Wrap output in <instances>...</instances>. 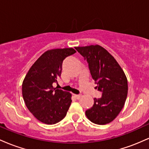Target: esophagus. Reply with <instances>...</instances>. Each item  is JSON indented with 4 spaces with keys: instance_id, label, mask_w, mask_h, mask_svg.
Returning a JSON list of instances; mask_svg holds the SVG:
<instances>
[{
    "instance_id": "1",
    "label": "esophagus",
    "mask_w": 149,
    "mask_h": 149,
    "mask_svg": "<svg viewBox=\"0 0 149 149\" xmlns=\"http://www.w3.org/2000/svg\"><path fill=\"white\" fill-rule=\"evenodd\" d=\"M74 95L75 98H76V100H79L80 97H81V95Z\"/></svg>"
}]
</instances>
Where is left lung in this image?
<instances>
[{
	"label": "left lung",
	"mask_w": 149,
	"mask_h": 149,
	"mask_svg": "<svg viewBox=\"0 0 149 149\" xmlns=\"http://www.w3.org/2000/svg\"><path fill=\"white\" fill-rule=\"evenodd\" d=\"M75 48L87 59L97 90L102 92L101 98H94L93 106L85 111V115L93 123H109L117 117L125 103L127 77L115 58L102 46L91 45Z\"/></svg>",
	"instance_id": "1"
}]
</instances>
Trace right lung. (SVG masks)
<instances>
[{"mask_svg":"<svg viewBox=\"0 0 149 149\" xmlns=\"http://www.w3.org/2000/svg\"><path fill=\"white\" fill-rule=\"evenodd\" d=\"M76 52L72 47L49 49L26 75L22 96L27 109L40 122L53 125L66 116L72 102L71 94L54 88L52 84L61 76L63 61Z\"/></svg>","mask_w":149,"mask_h":149,"instance_id":"right-lung-1","label":"right lung"}]
</instances>
